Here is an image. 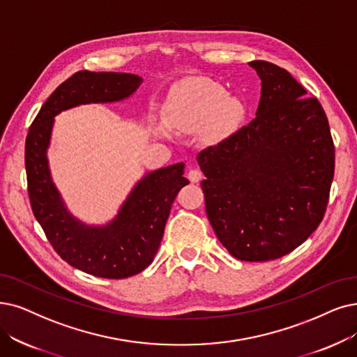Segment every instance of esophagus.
<instances>
[{
	"label": "esophagus",
	"mask_w": 357,
	"mask_h": 357,
	"mask_svg": "<svg viewBox=\"0 0 357 357\" xmlns=\"http://www.w3.org/2000/svg\"><path fill=\"white\" fill-rule=\"evenodd\" d=\"M188 178L192 181V183H199L201 181V178H202V173L199 169H196V168H193V169H190L189 173H188Z\"/></svg>",
	"instance_id": "34e87169"
}]
</instances>
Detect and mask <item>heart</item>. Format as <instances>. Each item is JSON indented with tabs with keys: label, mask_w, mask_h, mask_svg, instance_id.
<instances>
[{
	"label": "heart",
	"mask_w": 357,
	"mask_h": 357,
	"mask_svg": "<svg viewBox=\"0 0 357 357\" xmlns=\"http://www.w3.org/2000/svg\"><path fill=\"white\" fill-rule=\"evenodd\" d=\"M243 117V102L228 95L222 84L208 79L177 83L171 88L162 105V121L169 129L180 133L202 130V135L211 142L230 136ZM165 126H155L153 132L161 137H168L169 132Z\"/></svg>",
	"instance_id": "b5f03b06"
}]
</instances>
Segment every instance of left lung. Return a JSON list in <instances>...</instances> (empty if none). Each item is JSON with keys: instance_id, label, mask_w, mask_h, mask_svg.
Segmentation results:
<instances>
[{"instance_id": "8db88e82", "label": "left lung", "mask_w": 357, "mask_h": 357, "mask_svg": "<svg viewBox=\"0 0 357 357\" xmlns=\"http://www.w3.org/2000/svg\"><path fill=\"white\" fill-rule=\"evenodd\" d=\"M261 77L256 117L196 156L208 220L240 261L290 253L317 230L330 197L335 153L317 98L287 70L249 63Z\"/></svg>"}]
</instances>
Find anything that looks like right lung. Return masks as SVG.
Listing matches in <instances>:
<instances>
[{
    "mask_svg": "<svg viewBox=\"0 0 357 357\" xmlns=\"http://www.w3.org/2000/svg\"><path fill=\"white\" fill-rule=\"evenodd\" d=\"M142 82L132 73L77 71L51 93L26 137L24 164L33 215L54 250L71 266L95 277L127 278L151 265L171 205L189 180L183 177V162L149 171L137 180L112 220L84 222L70 212L51 176L48 149L55 116L79 105L124 101Z\"/></svg>",
    "mask_w": 357,
    "mask_h": 357,
    "instance_id": "1",
    "label": "right lung"
}]
</instances>
